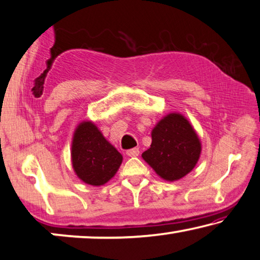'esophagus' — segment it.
<instances>
[{
  "mask_svg": "<svg viewBox=\"0 0 260 260\" xmlns=\"http://www.w3.org/2000/svg\"><path fill=\"white\" fill-rule=\"evenodd\" d=\"M139 148H132V149H128V151L126 152V154L131 156V158H134V156H138L139 155Z\"/></svg>",
  "mask_w": 260,
  "mask_h": 260,
  "instance_id": "obj_1",
  "label": "esophagus"
}]
</instances>
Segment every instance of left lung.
Returning <instances> with one entry per match:
<instances>
[{"label": "left lung", "instance_id": "left-lung-1", "mask_svg": "<svg viewBox=\"0 0 260 260\" xmlns=\"http://www.w3.org/2000/svg\"><path fill=\"white\" fill-rule=\"evenodd\" d=\"M200 153L202 142L188 120L170 113L153 128L151 147L141 156L160 178L175 181L194 168Z\"/></svg>", "mask_w": 260, "mask_h": 260}]
</instances>
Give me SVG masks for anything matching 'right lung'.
Wrapping results in <instances>:
<instances>
[{
	"mask_svg": "<svg viewBox=\"0 0 260 260\" xmlns=\"http://www.w3.org/2000/svg\"><path fill=\"white\" fill-rule=\"evenodd\" d=\"M122 162V155L92 121L76 127L72 141V165L86 184L101 186L111 180Z\"/></svg>",
	"mask_w": 260,
	"mask_h": 260,
	"instance_id": "1",
	"label": "right lung"
}]
</instances>
